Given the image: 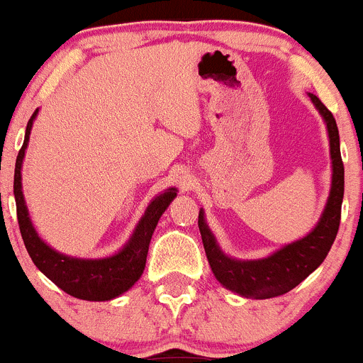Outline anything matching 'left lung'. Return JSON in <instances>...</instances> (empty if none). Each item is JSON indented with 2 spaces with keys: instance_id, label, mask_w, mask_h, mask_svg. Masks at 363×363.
Masks as SVG:
<instances>
[{
  "instance_id": "1",
  "label": "left lung",
  "mask_w": 363,
  "mask_h": 363,
  "mask_svg": "<svg viewBox=\"0 0 363 363\" xmlns=\"http://www.w3.org/2000/svg\"><path fill=\"white\" fill-rule=\"evenodd\" d=\"M311 100L325 118L330 135V153H332L333 177L328 203L323 211L321 220L314 231L298 242L286 245L267 259L257 261H235L224 256L215 243L213 235L206 228L203 211H199L201 238L210 267L215 277L231 291L245 298H274L284 295L300 284L305 277L312 274L325 261L340 224V206L344 197V164L340 159L339 128L335 118L326 109L325 104L311 93Z\"/></svg>"
}]
</instances>
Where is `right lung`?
Wrapping results in <instances>:
<instances>
[{
  "instance_id": "add662e5",
  "label": "right lung",
  "mask_w": 363,
  "mask_h": 363,
  "mask_svg": "<svg viewBox=\"0 0 363 363\" xmlns=\"http://www.w3.org/2000/svg\"><path fill=\"white\" fill-rule=\"evenodd\" d=\"M37 113L38 109L28 121L26 135H24L23 148L19 150V155H17L16 174H13L17 222H19L21 236H23L28 254H30L31 261L37 264L38 270L48 275L58 288L70 296L91 300V302L116 298L121 293L130 289L135 284V281L141 277L146 264L150 240L155 231L157 222H159L160 215L166 211V208L169 206L171 201L174 199L177 190L167 189L166 192L157 196L150 203L148 210L135 228L130 242L116 256L106 257V259H74V257L56 252L51 247L45 245L35 233L30 217H28L23 190H21V166H23L24 150L28 146L31 125H33Z\"/></svg>"
}]
</instances>
